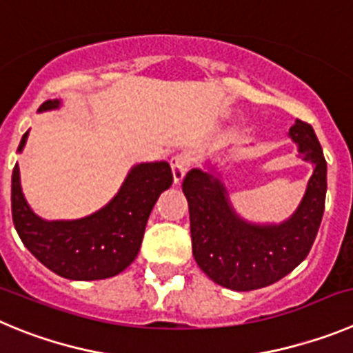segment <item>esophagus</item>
I'll list each match as a JSON object with an SVG mask.
<instances>
[{"label": "esophagus", "instance_id": "34e87169", "mask_svg": "<svg viewBox=\"0 0 353 353\" xmlns=\"http://www.w3.org/2000/svg\"><path fill=\"white\" fill-rule=\"evenodd\" d=\"M170 167H172L174 183H181L184 174H186V170H188L190 167V160L184 157V154H176V157H172V160H170Z\"/></svg>", "mask_w": 353, "mask_h": 353}]
</instances>
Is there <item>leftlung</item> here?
Masks as SVG:
<instances>
[{
    "label": "left lung",
    "mask_w": 353,
    "mask_h": 353,
    "mask_svg": "<svg viewBox=\"0 0 353 353\" xmlns=\"http://www.w3.org/2000/svg\"><path fill=\"white\" fill-rule=\"evenodd\" d=\"M290 137L315 170L301 205L281 225L260 227L241 220L228 205L223 184L208 172L193 169L183 179L193 256L221 287L248 292L276 283L294 271L313 246L325 208V158L310 123L297 119Z\"/></svg>",
    "instance_id": "8db88e82"
}]
</instances>
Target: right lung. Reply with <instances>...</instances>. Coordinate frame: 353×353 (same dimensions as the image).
<instances>
[{"label": "right lung", "instance_id": "right-lung-1", "mask_svg": "<svg viewBox=\"0 0 353 353\" xmlns=\"http://www.w3.org/2000/svg\"><path fill=\"white\" fill-rule=\"evenodd\" d=\"M58 105V100H47L40 105V112ZM26 139L28 132L22 135L19 151ZM170 184L172 170L167 161L137 165L119 193L98 212L74 221H43L22 196L15 165L12 218L24 246L47 269L75 281L105 279L125 271L135 260L153 205Z\"/></svg>", "mask_w": 353, "mask_h": 353}]
</instances>
